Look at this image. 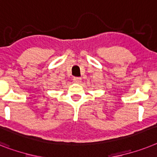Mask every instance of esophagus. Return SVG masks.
I'll list each match as a JSON object with an SVG mask.
<instances>
[{"instance_id":"1","label":"esophagus","mask_w":157,"mask_h":157,"mask_svg":"<svg viewBox=\"0 0 157 157\" xmlns=\"http://www.w3.org/2000/svg\"><path fill=\"white\" fill-rule=\"evenodd\" d=\"M73 80L75 82H76V83H79V82H81L82 78L80 77H74Z\"/></svg>"}]
</instances>
